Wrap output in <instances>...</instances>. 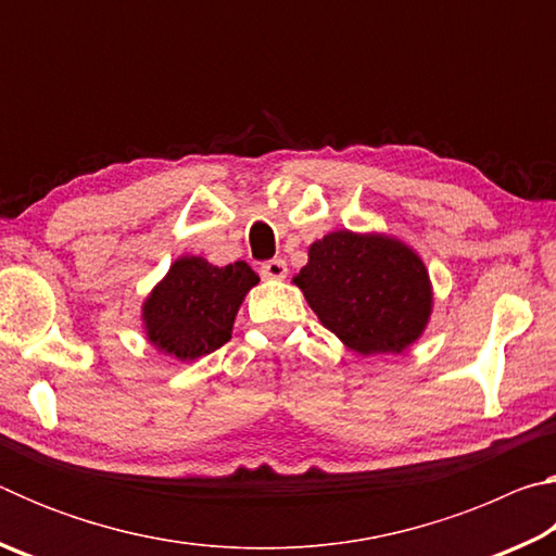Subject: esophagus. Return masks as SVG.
Here are the masks:
<instances>
[{"label": "esophagus", "mask_w": 556, "mask_h": 556, "mask_svg": "<svg viewBox=\"0 0 556 556\" xmlns=\"http://www.w3.org/2000/svg\"><path fill=\"white\" fill-rule=\"evenodd\" d=\"M287 262L285 260H267L262 262L260 275L265 279H285L287 277Z\"/></svg>", "instance_id": "1"}]
</instances>
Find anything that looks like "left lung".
<instances>
[{"label":"left lung","instance_id":"8db88e82","mask_svg":"<svg viewBox=\"0 0 556 556\" xmlns=\"http://www.w3.org/2000/svg\"><path fill=\"white\" fill-rule=\"evenodd\" d=\"M294 281L328 331L361 355L402 353L429 321L425 265L407 244L382 235H326Z\"/></svg>","mask_w":556,"mask_h":556}]
</instances>
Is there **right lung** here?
Returning a JSON list of instances; mask_svg holds the SVG:
<instances>
[{
  "label": "right lung",
  "mask_w": 556,
  "mask_h": 556,
  "mask_svg": "<svg viewBox=\"0 0 556 556\" xmlns=\"http://www.w3.org/2000/svg\"><path fill=\"white\" fill-rule=\"evenodd\" d=\"M257 281L244 262L213 267L203 257L176 260L144 304L149 341L178 361L218 351L230 341L235 314Z\"/></svg>",
  "instance_id": "right-lung-1"
}]
</instances>
